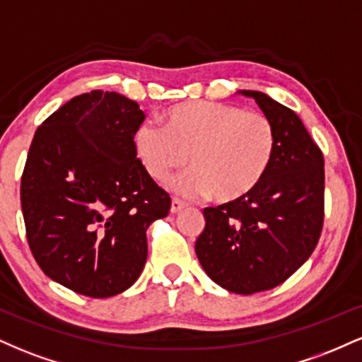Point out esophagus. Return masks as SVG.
<instances>
[{
	"label": "esophagus",
	"instance_id": "34e87169",
	"mask_svg": "<svg viewBox=\"0 0 362 362\" xmlns=\"http://www.w3.org/2000/svg\"><path fill=\"white\" fill-rule=\"evenodd\" d=\"M187 204L184 201H180V199L178 197H173L172 199V207H170V211H172V213H178V211H182L184 209Z\"/></svg>",
	"mask_w": 362,
	"mask_h": 362
}]
</instances>
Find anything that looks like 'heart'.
Returning <instances> with one entry per match:
<instances>
[{"label": "heart", "mask_w": 362, "mask_h": 362, "mask_svg": "<svg viewBox=\"0 0 362 362\" xmlns=\"http://www.w3.org/2000/svg\"><path fill=\"white\" fill-rule=\"evenodd\" d=\"M161 122L163 129H136V155L156 182H167L189 161L192 170L173 182L187 197L211 194L219 204L242 201L264 182L276 156V127L260 112L194 100L168 109Z\"/></svg>", "instance_id": "heart-1"}]
</instances>
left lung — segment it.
Masks as SVG:
<instances>
[{"label":"left lung","instance_id":"obj_1","mask_svg":"<svg viewBox=\"0 0 362 362\" xmlns=\"http://www.w3.org/2000/svg\"><path fill=\"white\" fill-rule=\"evenodd\" d=\"M242 93L272 120L276 156L248 197L206 207L195 253L216 284L252 294L289 279L317 247L325 216V161L293 110L262 91Z\"/></svg>","mask_w":362,"mask_h":362}]
</instances>
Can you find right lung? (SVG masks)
<instances>
[{
  "instance_id": "right-lung-1",
  "label": "right lung",
  "mask_w": 362,
  "mask_h": 362,
  "mask_svg": "<svg viewBox=\"0 0 362 362\" xmlns=\"http://www.w3.org/2000/svg\"><path fill=\"white\" fill-rule=\"evenodd\" d=\"M144 112L115 91L74 97L37 127L20 184L32 255L45 276L90 298L138 281L149 224L172 199L136 155Z\"/></svg>"
}]
</instances>
